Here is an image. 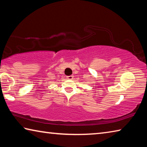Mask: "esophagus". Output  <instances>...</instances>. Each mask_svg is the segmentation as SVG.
<instances>
[{"mask_svg": "<svg viewBox=\"0 0 147 147\" xmlns=\"http://www.w3.org/2000/svg\"><path fill=\"white\" fill-rule=\"evenodd\" d=\"M67 78L69 79V80H72V79L73 78V76H72V75H70V76H67Z\"/></svg>", "mask_w": 147, "mask_h": 147, "instance_id": "obj_1", "label": "esophagus"}]
</instances>
